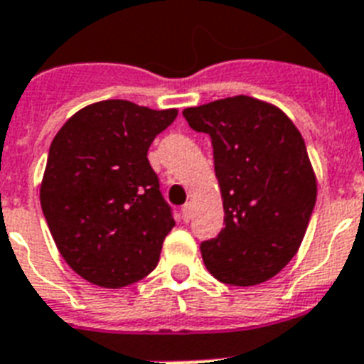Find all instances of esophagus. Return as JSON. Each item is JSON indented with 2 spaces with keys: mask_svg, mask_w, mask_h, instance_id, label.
<instances>
[{
  "mask_svg": "<svg viewBox=\"0 0 364 364\" xmlns=\"http://www.w3.org/2000/svg\"><path fill=\"white\" fill-rule=\"evenodd\" d=\"M181 217L185 223H187V220H191V217H192V203L191 202H187L181 208Z\"/></svg>",
  "mask_w": 364,
  "mask_h": 364,
  "instance_id": "1",
  "label": "esophagus"
}]
</instances>
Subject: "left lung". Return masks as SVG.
Masks as SVG:
<instances>
[{"instance_id": "left-lung-1", "label": "left lung", "mask_w": 364, "mask_h": 364, "mask_svg": "<svg viewBox=\"0 0 364 364\" xmlns=\"http://www.w3.org/2000/svg\"><path fill=\"white\" fill-rule=\"evenodd\" d=\"M211 138L224 226L200 245L220 282L254 286L294 258L316 203V176L297 127L277 106L247 95L183 110Z\"/></svg>"}]
</instances>
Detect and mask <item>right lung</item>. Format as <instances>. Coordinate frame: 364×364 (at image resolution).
<instances>
[{"mask_svg":"<svg viewBox=\"0 0 364 364\" xmlns=\"http://www.w3.org/2000/svg\"><path fill=\"white\" fill-rule=\"evenodd\" d=\"M176 117V108L100 100L52 140L41 208L63 259L91 284L123 288L159 264L176 220L147 149Z\"/></svg>","mask_w":364,"mask_h":364,"instance_id":"1","label":"right lung"}]
</instances>
